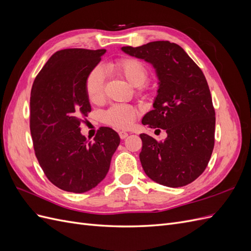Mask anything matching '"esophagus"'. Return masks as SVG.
Instances as JSON below:
<instances>
[{"label":"esophagus","instance_id":"esophagus-1","mask_svg":"<svg viewBox=\"0 0 251 251\" xmlns=\"http://www.w3.org/2000/svg\"><path fill=\"white\" fill-rule=\"evenodd\" d=\"M118 134H119V137H120L121 139H126V138L127 137V133L125 132V131H120Z\"/></svg>","mask_w":251,"mask_h":251}]
</instances>
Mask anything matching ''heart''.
Segmentation results:
<instances>
[{"mask_svg": "<svg viewBox=\"0 0 251 251\" xmlns=\"http://www.w3.org/2000/svg\"><path fill=\"white\" fill-rule=\"evenodd\" d=\"M109 69L119 77L126 79L131 86L137 87L140 91L147 89L146 81L149 78V70L141 60L134 57L118 58L109 64ZM85 90L91 102L95 104L102 102L104 98V79L100 69L96 68L90 72L86 79ZM137 116L138 110L133 105L117 103L103 113V121L113 127L126 128Z\"/></svg>", "mask_w": 251, "mask_h": 251, "instance_id": "b5f03b06", "label": "heart"}]
</instances>
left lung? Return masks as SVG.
Segmentation results:
<instances>
[{
  "label": "left lung",
  "mask_w": 251,
  "mask_h": 251,
  "mask_svg": "<svg viewBox=\"0 0 251 251\" xmlns=\"http://www.w3.org/2000/svg\"><path fill=\"white\" fill-rule=\"evenodd\" d=\"M154 66L158 95L142 125L168 133L164 141L140 134L142 169L157 183L180 187L192 183L205 171L215 146L216 113L202 70L179 45L151 42L121 48Z\"/></svg>",
  "instance_id": "left-lung-1"
}]
</instances>
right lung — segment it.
<instances>
[{"mask_svg": "<svg viewBox=\"0 0 251 251\" xmlns=\"http://www.w3.org/2000/svg\"><path fill=\"white\" fill-rule=\"evenodd\" d=\"M105 49H64L55 52L36 75L30 96V132L34 153L52 184L70 193H85L101 182L110 169L119 135L107 126L93 141L80 134L91 112L85 83Z\"/></svg>", "mask_w": 251, "mask_h": 251, "instance_id": "1", "label": "right lung"}]
</instances>
